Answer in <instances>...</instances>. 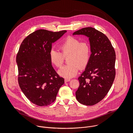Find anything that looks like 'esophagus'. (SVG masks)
Masks as SVG:
<instances>
[{
  "mask_svg": "<svg viewBox=\"0 0 133 133\" xmlns=\"http://www.w3.org/2000/svg\"><path fill=\"white\" fill-rule=\"evenodd\" d=\"M70 81V79H65V83H67Z\"/></svg>",
  "mask_w": 133,
  "mask_h": 133,
  "instance_id": "obj_1",
  "label": "esophagus"
}]
</instances>
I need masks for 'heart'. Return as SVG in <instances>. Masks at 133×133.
<instances>
[{
	"label": "heart",
	"mask_w": 133,
	"mask_h": 133,
	"mask_svg": "<svg viewBox=\"0 0 133 133\" xmlns=\"http://www.w3.org/2000/svg\"><path fill=\"white\" fill-rule=\"evenodd\" d=\"M62 52L51 49L49 51L50 62L57 67H61L64 57L68 58L69 65L63 66L58 71L61 76L70 78L76 75L79 68L83 69L88 65L90 57V48L88 42H81L77 38L68 37L59 46Z\"/></svg>",
	"instance_id": "1"
}]
</instances>
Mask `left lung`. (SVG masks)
Returning <instances> with one entry per match:
<instances>
[{
    "label": "left lung",
    "instance_id": "1",
    "mask_svg": "<svg viewBox=\"0 0 133 133\" xmlns=\"http://www.w3.org/2000/svg\"><path fill=\"white\" fill-rule=\"evenodd\" d=\"M75 35L89 38L91 53L88 65L78 78L79 86L76 97L83 105H94L105 97L114 81L115 52L107 37L94 28H83L74 32Z\"/></svg>",
    "mask_w": 133,
    "mask_h": 133
}]
</instances>
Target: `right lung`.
Returning <instances> with one entry per match:
<instances>
[{"instance_id":"right-lung-1","label":"right lung","mask_w":133,"mask_h":133,"mask_svg":"<svg viewBox=\"0 0 133 133\" xmlns=\"http://www.w3.org/2000/svg\"><path fill=\"white\" fill-rule=\"evenodd\" d=\"M67 32L37 30L22 43L16 57L18 83L26 97L33 104L47 106L56 98L64 79L59 77L49 59L52 44Z\"/></svg>"}]
</instances>
